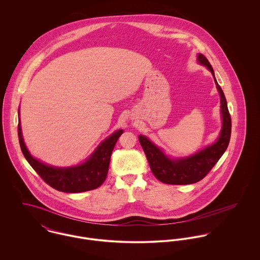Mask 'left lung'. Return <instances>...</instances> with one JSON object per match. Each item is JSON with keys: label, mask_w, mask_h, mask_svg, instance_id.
<instances>
[{"label": "left lung", "mask_w": 260, "mask_h": 260, "mask_svg": "<svg viewBox=\"0 0 260 260\" xmlns=\"http://www.w3.org/2000/svg\"><path fill=\"white\" fill-rule=\"evenodd\" d=\"M197 60L214 77L213 68L204 55L198 54ZM214 81L220 95L222 117L221 132L215 143L185 158L171 159L167 157L161 149L155 146L147 137L139 136V142L145 152L151 171L159 181L172 185L196 183L209 173L227 149L231 135V117L222 89L218 85L215 77Z\"/></svg>", "instance_id": "left-lung-1"}]
</instances>
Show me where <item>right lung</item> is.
Here are the masks:
<instances>
[{"label":"right lung","instance_id":"add662e5","mask_svg":"<svg viewBox=\"0 0 260 260\" xmlns=\"http://www.w3.org/2000/svg\"><path fill=\"white\" fill-rule=\"evenodd\" d=\"M122 133L123 130L115 131L84 163L72 167L58 168L40 162L30 154L24 143L20 119L18 124L20 146L29 164L48 185L66 193L85 192L103 184L108 174L112 151Z\"/></svg>","mask_w":260,"mask_h":260}]
</instances>
